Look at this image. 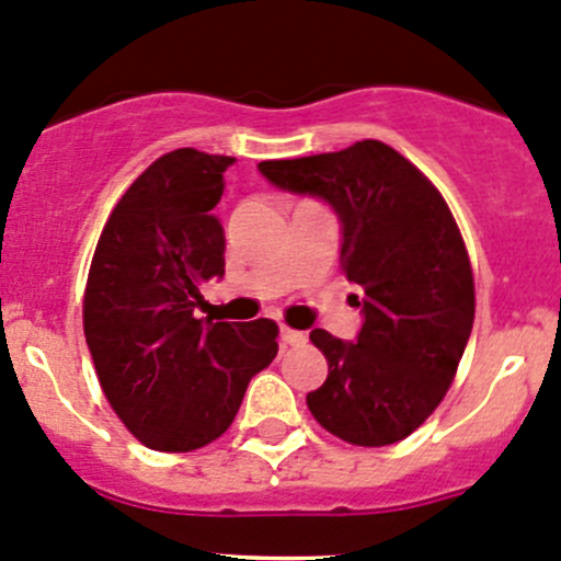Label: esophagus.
Masks as SVG:
<instances>
[{
	"label": "esophagus",
	"mask_w": 561,
	"mask_h": 561,
	"mask_svg": "<svg viewBox=\"0 0 561 561\" xmlns=\"http://www.w3.org/2000/svg\"><path fill=\"white\" fill-rule=\"evenodd\" d=\"M279 339H282V344H285V347H296V344L307 342V333L296 331V328L282 325V328H279Z\"/></svg>",
	"instance_id": "esophagus-1"
}]
</instances>
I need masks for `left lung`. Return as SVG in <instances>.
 Listing matches in <instances>:
<instances>
[{"label":"left lung","instance_id":"8db88e82","mask_svg":"<svg viewBox=\"0 0 561 561\" xmlns=\"http://www.w3.org/2000/svg\"><path fill=\"white\" fill-rule=\"evenodd\" d=\"M274 186L325 201L342 222L339 263L360 287L355 342L309 339L328 377L307 396L325 432L364 448L410 437L443 401L474 320V282L448 203L380 140L301 160L260 162Z\"/></svg>","mask_w":561,"mask_h":561}]
</instances>
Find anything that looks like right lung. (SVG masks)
<instances>
[{"label":"right lung","instance_id":"obj_1","mask_svg":"<svg viewBox=\"0 0 561 561\" xmlns=\"http://www.w3.org/2000/svg\"><path fill=\"white\" fill-rule=\"evenodd\" d=\"M233 157L175 149L107 217L83 296L100 386L151 450L186 454L228 432L249 380L276 358L274 320H197L201 285L225 276L214 206Z\"/></svg>","mask_w":561,"mask_h":561}]
</instances>
